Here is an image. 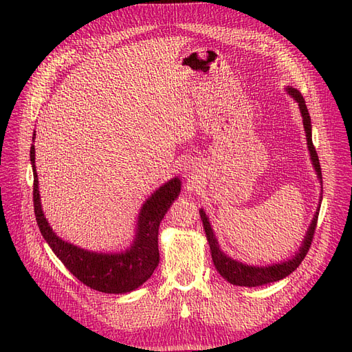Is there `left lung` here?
Returning a JSON list of instances; mask_svg holds the SVG:
<instances>
[{
	"label": "left lung",
	"instance_id": "8db88e82",
	"mask_svg": "<svg viewBox=\"0 0 352 352\" xmlns=\"http://www.w3.org/2000/svg\"><path fill=\"white\" fill-rule=\"evenodd\" d=\"M285 91L289 94V97H292L298 102V107H300V111H301L302 124H304V131H305V136H307V148H308V153H310V160H311L314 172L317 175L318 184H320V197H318V206H317V210L314 212L310 226H308V229L305 232V236L301 242V247L298 248L295 255H292L291 258H286V260L272 263V264H265V265H254V264L242 263L239 260L229 257L228 254L223 252V250L219 245V241L214 235V230H212V228H211L208 216L206 214L204 208H199V216H201L202 226H204L206 236H207V241L210 245L212 263H214L217 272L223 276V279H226L229 283L236 285V286H247V287L261 286V285H267L272 282H278V280L286 278V276H289L298 267V265L301 264V261L304 260V257L308 252V248H310L314 230H316V225H317L318 211H320V204H322V198H323V185H322L323 180H322L320 163H318V157H317L316 148H314L313 140H311L310 114H308L305 101H304L300 91L292 88V87H286Z\"/></svg>",
	"mask_w": 352,
	"mask_h": 352
}]
</instances>
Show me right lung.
<instances>
[{
    "label": "right lung",
    "instance_id": "obj_1",
    "mask_svg": "<svg viewBox=\"0 0 352 352\" xmlns=\"http://www.w3.org/2000/svg\"><path fill=\"white\" fill-rule=\"evenodd\" d=\"M34 132L32 141L35 142ZM30 164L34 172V207L42 236L67 270L91 289L104 294H127L144 285L160 263L158 228L167 210L179 197L182 180L172 177L145 199L138 214L135 236L127 248L116 252H98L78 247L61 239L52 230L44 214L39 195L35 166V145L30 146Z\"/></svg>",
    "mask_w": 352,
    "mask_h": 352
}]
</instances>
